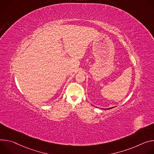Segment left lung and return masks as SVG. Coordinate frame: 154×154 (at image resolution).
I'll return each mask as SVG.
<instances>
[{"mask_svg":"<svg viewBox=\"0 0 154 154\" xmlns=\"http://www.w3.org/2000/svg\"><path fill=\"white\" fill-rule=\"evenodd\" d=\"M114 107H111V108H107V109H111V108H113Z\"/></svg>","mask_w":154,"mask_h":154,"instance_id":"left-lung-1","label":"left lung"}]
</instances>
